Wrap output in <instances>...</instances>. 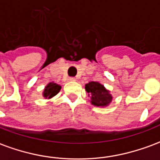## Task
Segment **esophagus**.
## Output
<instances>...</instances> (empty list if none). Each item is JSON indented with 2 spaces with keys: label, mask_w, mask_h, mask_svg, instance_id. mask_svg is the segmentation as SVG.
Listing matches in <instances>:
<instances>
[{
  "label": "esophagus",
  "mask_w": 160,
  "mask_h": 160,
  "mask_svg": "<svg viewBox=\"0 0 160 160\" xmlns=\"http://www.w3.org/2000/svg\"><path fill=\"white\" fill-rule=\"evenodd\" d=\"M68 81H75V80H76V79H75L74 77H69V78L68 79Z\"/></svg>",
  "instance_id": "1"
}]
</instances>
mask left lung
Instances as JSON below:
<instances>
[{
    "label": "left lung",
    "instance_id": "left-lung-1",
    "mask_svg": "<svg viewBox=\"0 0 160 160\" xmlns=\"http://www.w3.org/2000/svg\"><path fill=\"white\" fill-rule=\"evenodd\" d=\"M85 89L88 93V96H91V102L97 107H107L112 102L113 97L110 94L109 91H108L103 85L91 81L86 84Z\"/></svg>",
    "mask_w": 160,
    "mask_h": 160
}]
</instances>
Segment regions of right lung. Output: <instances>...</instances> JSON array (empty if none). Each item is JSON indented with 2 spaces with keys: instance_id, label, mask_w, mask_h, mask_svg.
<instances>
[{
  "instance_id": "1",
  "label": "right lung",
  "mask_w": 160,
  "mask_h": 160,
  "mask_svg": "<svg viewBox=\"0 0 160 160\" xmlns=\"http://www.w3.org/2000/svg\"><path fill=\"white\" fill-rule=\"evenodd\" d=\"M60 90H61V86L59 85L54 83V82H50L44 89L43 97L45 98L50 99V98H53L54 96H56Z\"/></svg>"
}]
</instances>
